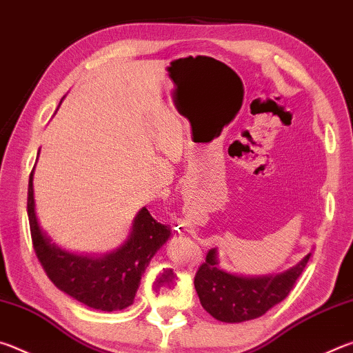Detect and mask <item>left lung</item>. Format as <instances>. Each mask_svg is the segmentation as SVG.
<instances>
[{
	"label": "left lung",
	"instance_id": "left-lung-1",
	"mask_svg": "<svg viewBox=\"0 0 353 353\" xmlns=\"http://www.w3.org/2000/svg\"><path fill=\"white\" fill-rule=\"evenodd\" d=\"M310 255L285 272L244 277L219 270L216 249L208 250L205 263H202L194 276V288L201 305L214 319L223 322L260 318L290 294L296 280L305 270Z\"/></svg>",
	"mask_w": 353,
	"mask_h": 353
}]
</instances>
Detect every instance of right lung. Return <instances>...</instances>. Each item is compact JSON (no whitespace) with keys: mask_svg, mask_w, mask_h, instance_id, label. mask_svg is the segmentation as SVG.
<instances>
[{"mask_svg":"<svg viewBox=\"0 0 353 353\" xmlns=\"http://www.w3.org/2000/svg\"><path fill=\"white\" fill-rule=\"evenodd\" d=\"M32 179L34 170L28 187L29 227L34 250L51 282L65 294L101 312H117L132 305L143 272L155 252L168 241L170 227L157 223L143 207L137 213L128 240L117 250L99 256L68 252L56 246L41 230L35 214Z\"/></svg>","mask_w":353,"mask_h":353,"instance_id":"add662e5","label":"right lung"}]
</instances>
